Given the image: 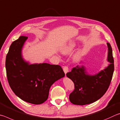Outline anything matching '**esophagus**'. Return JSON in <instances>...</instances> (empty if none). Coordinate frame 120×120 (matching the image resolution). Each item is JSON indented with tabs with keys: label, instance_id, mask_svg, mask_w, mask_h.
<instances>
[{
	"label": "esophagus",
	"instance_id": "esophagus-1",
	"mask_svg": "<svg viewBox=\"0 0 120 120\" xmlns=\"http://www.w3.org/2000/svg\"><path fill=\"white\" fill-rule=\"evenodd\" d=\"M63 71L65 74H66V73L68 72V66H64L63 67Z\"/></svg>",
	"mask_w": 120,
	"mask_h": 120
}]
</instances>
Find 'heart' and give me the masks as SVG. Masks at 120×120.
I'll list each match as a JSON object with an SVG mask.
<instances>
[{"instance_id": "b5f03b06", "label": "heart", "mask_w": 120, "mask_h": 120, "mask_svg": "<svg viewBox=\"0 0 120 120\" xmlns=\"http://www.w3.org/2000/svg\"><path fill=\"white\" fill-rule=\"evenodd\" d=\"M76 43H75L74 41H69L66 44H65L63 46L61 47L60 48V52H61V53L64 55L69 54L72 52L74 49H75V47H76ZM81 54V51L79 50V52H77L74 55V58L77 59L79 56H80Z\"/></svg>"}]
</instances>
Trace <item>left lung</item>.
Wrapping results in <instances>:
<instances>
[{
	"label": "left lung",
	"mask_w": 120,
	"mask_h": 120,
	"mask_svg": "<svg viewBox=\"0 0 120 120\" xmlns=\"http://www.w3.org/2000/svg\"><path fill=\"white\" fill-rule=\"evenodd\" d=\"M108 46V66L95 74H89L85 67L80 65L73 68L66 74L68 78L74 83L75 89L69 97L73 104L84 105L96 101L105 93L114 72V60L111 45ZM83 61L80 62L82 64Z\"/></svg>",
	"instance_id": "8db88e82"
}]
</instances>
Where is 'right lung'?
<instances>
[{
    "label": "right lung",
    "instance_id": "obj_1",
    "mask_svg": "<svg viewBox=\"0 0 120 120\" xmlns=\"http://www.w3.org/2000/svg\"><path fill=\"white\" fill-rule=\"evenodd\" d=\"M27 37L13 41L6 56V69L12 91L20 99L34 104L47 100L50 87L65 76L62 68L48 63L30 64L23 58L22 50Z\"/></svg>",
    "mask_w": 120,
    "mask_h": 120
}]
</instances>
